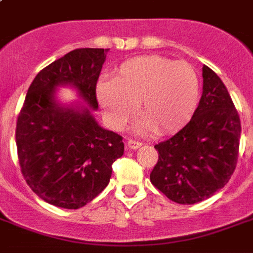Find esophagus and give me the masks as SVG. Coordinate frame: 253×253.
Here are the masks:
<instances>
[{"instance_id": "1", "label": "esophagus", "mask_w": 253, "mask_h": 253, "mask_svg": "<svg viewBox=\"0 0 253 253\" xmlns=\"http://www.w3.org/2000/svg\"><path fill=\"white\" fill-rule=\"evenodd\" d=\"M127 146H128V148H131V150H136L139 147H142V142L134 140V139H128V140H127Z\"/></svg>"}]
</instances>
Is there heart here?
<instances>
[{"label": "heart", "instance_id": "1", "mask_svg": "<svg viewBox=\"0 0 253 253\" xmlns=\"http://www.w3.org/2000/svg\"><path fill=\"white\" fill-rule=\"evenodd\" d=\"M200 97V80L186 61L160 55H143L123 61L113 81L97 85V98L113 128H121L135 113L143 127L159 135L180 130L192 118Z\"/></svg>", "mask_w": 253, "mask_h": 253}]
</instances>
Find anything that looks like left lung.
<instances>
[{
  "label": "left lung",
  "mask_w": 253,
  "mask_h": 253,
  "mask_svg": "<svg viewBox=\"0 0 253 253\" xmlns=\"http://www.w3.org/2000/svg\"><path fill=\"white\" fill-rule=\"evenodd\" d=\"M204 90L186 126L155 146L159 160L150 174L169 200L193 205L227 184L239 155L240 118L227 87L204 65Z\"/></svg>",
  "instance_id": "obj_1"
}]
</instances>
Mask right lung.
Segmentation results:
<instances>
[{
    "label": "right lung",
    "instance_id": "obj_1",
    "mask_svg": "<svg viewBox=\"0 0 253 253\" xmlns=\"http://www.w3.org/2000/svg\"><path fill=\"white\" fill-rule=\"evenodd\" d=\"M109 49L77 48L38 73L17 119L21 172L37 196L63 209L83 208L110 181L113 163L125 151L122 136L105 130L95 86ZM72 84L90 108L60 107L54 87Z\"/></svg>",
    "mask_w": 253,
    "mask_h": 253
}]
</instances>
